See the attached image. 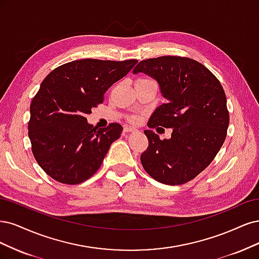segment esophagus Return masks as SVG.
Segmentation results:
<instances>
[{
	"mask_svg": "<svg viewBox=\"0 0 259 259\" xmlns=\"http://www.w3.org/2000/svg\"><path fill=\"white\" fill-rule=\"evenodd\" d=\"M137 131H138V129H136L135 127H129V126L123 127V132H126V133H128V132H137Z\"/></svg>",
	"mask_w": 259,
	"mask_h": 259,
	"instance_id": "34e87169",
	"label": "esophagus"
}]
</instances>
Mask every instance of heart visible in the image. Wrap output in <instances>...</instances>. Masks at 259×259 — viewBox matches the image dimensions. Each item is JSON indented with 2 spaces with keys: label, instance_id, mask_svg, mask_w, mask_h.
<instances>
[{
  "label": "heart",
  "instance_id": "heart-1",
  "mask_svg": "<svg viewBox=\"0 0 259 259\" xmlns=\"http://www.w3.org/2000/svg\"><path fill=\"white\" fill-rule=\"evenodd\" d=\"M141 79H146V78H141ZM139 119V117H132V120L133 121H136V120H138Z\"/></svg>",
  "mask_w": 259,
  "mask_h": 259
}]
</instances>
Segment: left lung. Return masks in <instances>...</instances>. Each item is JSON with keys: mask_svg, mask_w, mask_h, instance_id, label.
I'll return each mask as SVG.
<instances>
[{"mask_svg": "<svg viewBox=\"0 0 259 259\" xmlns=\"http://www.w3.org/2000/svg\"><path fill=\"white\" fill-rule=\"evenodd\" d=\"M132 73L157 80L166 100L154 111L147 126L172 128L168 140L144 131L149 145L141 155L142 165L166 185L195 179L213 161L226 139L229 113L221 82L203 64L175 56L143 60Z\"/></svg>", "mask_w": 259, "mask_h": 259, "instance_id": "1", "label": "left lung"}]
</instances>
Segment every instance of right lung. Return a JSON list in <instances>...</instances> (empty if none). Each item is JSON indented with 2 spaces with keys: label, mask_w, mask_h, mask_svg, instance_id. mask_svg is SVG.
<instances>
[{
  "label": "right lung",
  "mask_w": 259,
  "mask_h": 259,
  "mask_svg": "<svg viewBox=\"0 0 259 259\" xmlns=\"http://www.w3.org/2000/svg\"><path fill=\"white\" fill-rule=\"evenodd\" d=\"M137 60H75L49 73L30 105L29 138L39 166L63 184L85 182L99 170L122 127L94 128L86 116Z\"/></svg>",
  "instance_id": "1"
}]
</instances>
